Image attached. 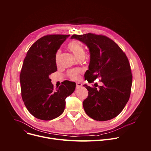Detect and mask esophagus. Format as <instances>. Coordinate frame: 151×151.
Listing matches in <instances>:
<instances>
[{
	"label": "esophagus",
	"instance_id": "obj_1",
	"mask_svg": "<svg viewBox=\"0 0 151 151\" xmlns=\"http://www.w3.org/2000/svg\"><path fill=\"white\" fill-rule=\"evenodd\" d=\"M82 86H83V85H82V84L81 83H77L76 85V88H79V87H82Z\"/></svg>",
	"mask_w": 151,
	"mask_h": 151
}]
</instances>
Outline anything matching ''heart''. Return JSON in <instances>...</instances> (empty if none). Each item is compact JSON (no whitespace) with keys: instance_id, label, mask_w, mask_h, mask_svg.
<instances>
[{"instance_id":"obj_1","label":"heart","mask_w":151,"mask_h":151,"mask_svg":"<svg viewBox=\"0 0 151 151\" xmlns=\"http://www.w3.org/2000/svg\"><path fill=\"white\" fill-rule=\"evenodd\" d=\"M67 47L68 49H69L74 54V55L76 57L77 59L81 57L85 56V50L84 47L82 46L79 42H76V41H72V42H70L68 43ZM60 56H61V50H58L56 52L55 57V62L57 64L60 62ZM80 72L81 71L78 69L72 70L68 72V75L72 80L76 81L79 79Z\"/></svg>"}]
</instances>
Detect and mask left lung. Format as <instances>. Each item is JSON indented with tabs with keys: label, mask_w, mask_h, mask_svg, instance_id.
<instances>
[{
	"label": "left lung",
	"mask_w": 151,
	"mask_h": 151,
	"mask_svg": "<svg viewBox=\"0 0 151 151\" xmlns=\"http://www.w3.org/2000/svg\"><path fill=\"white\" fill-rule=\"evenodd\" d=\"M71 39L85 44L90 54L85 78L90 83L99 78V88L86 84L88 95L83 102L86 114L98 121H106L118 116L128 102L132 76L125 53L110 38L91 33L73 35Z\"/></svg>",
	"instance_id": "8db88e82"
}]
</instances>
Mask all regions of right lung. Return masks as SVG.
Here are the masks:
<instances>
[{"instance_id": "obj_1", "label": "right lung", "mask_w": 151, "mask_h": 151, "mask_svg": "<svg viewBox=\"0 0 151 151\" xmlns=\"http://www.w3.org/2000/svg\"><path fill=\"white\" fill-rule=\"evenodd\" d=\"M69 35H49L31 46L24 60L20 75L22 97L35 117L50 120L64 112L65 98L75 90L74 82L65 81L53 89L49 75L57 70L55 57Z\"/></svg>"}]
</instances>
